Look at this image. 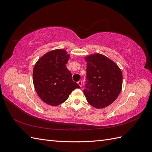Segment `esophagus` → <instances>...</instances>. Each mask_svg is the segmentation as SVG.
Wrapping results in <instances>:
<instances>
[{"label": "esophagus", "instance_id": "1", "mask_svg": "<svg viewBox=\"0 0 152 152\" xmlns=\"http://www.w3.org/2000/svg\"><path fill=\"white\" fill-rule=\"evenodd\" d=\"M78 83V84H79V86H80V87H82V82L81 81V80H79V82H77Z\"/></svg>", "mask_w": 152, "mask_h": 152}]
</instances>
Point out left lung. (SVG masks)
Listing matches in <instances>:
<instances>
[{
    "label": "left lung",
    "instance_id": "obj_1",
    "mask_svg": "<svg viewBox=\"0 0 152 152\" xmlns=\"http://www.w3.org/2000/svg\"><path fill=\"white\" fill-rule=\"evenodd\" d=\"M87 83L84 94L91 106L103 108L111 104L122 87L121 68L104 55L95 53L85 57Z\"/></svg>",
    "mask_w": 152,
    "mask_h": 152
}]
</instances>
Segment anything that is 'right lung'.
I'll return each instance as SVG.
<instances>
[{"label":"right lung","instance_id":"obj_1","mask_svg":"<svg viewBox=\"0 0 152 152\" xmlns=\"http://www.w3.org/2000/svg\"><path fill=\"white\" fill-rule=\"evenodd\" d=\"M69 58L70 54L65 49H54L45 53L35 64L34 87L45 103L58 106L65 102L73 90L80 88L66 68Z\"/></svg>","mask_w":152,"mask_h":152}]
</instances>
